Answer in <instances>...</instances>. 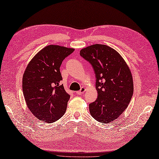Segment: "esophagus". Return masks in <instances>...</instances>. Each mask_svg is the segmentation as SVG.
<instances>
[{
    "label": "esophagus",
    "mask_w": 159,
    "mask_h": 159,
    "mask_svg": "<svg viewBox=\"0 0 159 159\" xmlns=\"http://www.w3.org/2000/svg\"><path fill=\"white\" fill-rule=\"evenodd\" d=\"M85 91V88L84 87H82V88H81V89L80 90V91H78V92H76V93L78 94V95H82V94L84 93Z\"/></svg>",
    "instance_id": "1"
}]
</instances>
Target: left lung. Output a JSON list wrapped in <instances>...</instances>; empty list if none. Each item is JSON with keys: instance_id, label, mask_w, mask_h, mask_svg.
Masks as SVG:
<instances>
[{"instance_id": "8db88e82", "label": "left lung", "mask_w": 159, "mask_h": 159, "mask_svg": "<svg viewBox=\"0 0 159 159\" xmlns=\"http://www.w3.org/2000/svg\"><path fill=\"white\" fill-rule=\"evenodd\" d=\"M80 55L91 64L96 74L98 98L89 104L92 116L101 123L115 120L126 109L134 91L132 76L122 56L109 46L90 45Z\"/></svg>"}]
</instances>
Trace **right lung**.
Instances as JSON below:
<instances>
[{"label": "right lung", "instance_id": "right-lung-1", "mask_svg": "<svg viewBox=\"0 0 159 159\" xmlns=\"http://www.w3.org/2000/svg\"><path fill=\"white\" fill-rule=\"evenodd\" d=\"M72 48L50 45L29 62L23 77V92L30 111L41 121L52 123L65 114L70 96L60 85V67Z\"/></svg>", "mask_w": 159, "mask_h": 159}]
</instances>
